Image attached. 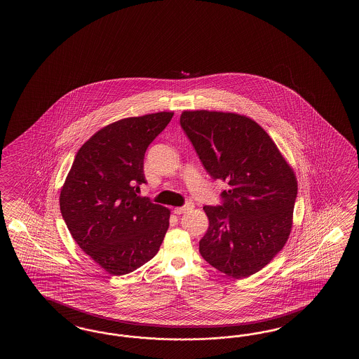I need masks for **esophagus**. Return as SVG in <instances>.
<instances>
[{"label": "esophagus", "mask_w": 359, "mask_h": 359, "mask_svg": "<svg viewBox=\"0 0 359 359\" xmlns=\"http://www.w3.org/2000/svg\"><path fill=\"white\" fill-rule=\"evenodd\" d=\"M194 208V205L192 204H186L184 206H180V208H175V214H183L186 213V212H189V210H191Z\"/></svg>", "instance_id": "esophagus-1"}]
</instances>
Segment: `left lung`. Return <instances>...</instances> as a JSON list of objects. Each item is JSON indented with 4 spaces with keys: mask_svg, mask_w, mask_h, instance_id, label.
<instances>
[{
    "mask_svg": "<svg viewBox=\"0 0 359 359\" xmlns=\"http://www.w3.org/2000/svg\"><path fill=\"white\" fill-rule=\"evenodd\" d=\"M180 122L206 172L229 186L222 205L204 206L209 229L198 252L229 277L254 275L290 236L295 173L267 132L245 115L184 110Z\"/></svg>",
    "mask_w": 359,
    "mask_h": 359,
    "instance_id": "8db88e82",
    "label": "left lung"
}]
</instances>
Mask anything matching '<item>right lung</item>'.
Returning a JSON list of instances; mask_svg holds the SVG:
<instances>
[{
	"label": "right lung",
	"instance_id": "obj_1",
	"mask_svg": "<svg viewBox=\"0 0 359 359\" xmlns=\"http://www.w3.org/2000/svg\"><path fill=\"white\" fill-rule=\"evenodd\" d=\"M173 111L124 118L78 150L61 187L60 210L76 244L107 273L127 275L159 252L170 210L138 196L146 149Z\"/></svg>",
	"mask_w": 359,
	"mask_h": 359
}]
</instances>
